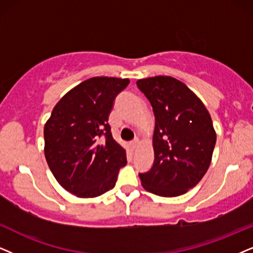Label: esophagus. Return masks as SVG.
Instances as JSON below:
<instances>
[{"label": "esophagus", "instance_id": "34e87169", "mask_svg": "<svg viewBox=\"0 0 253 253\" xmlns=\"http://www.w3.org/2000/svg\"><path fill=\"white\" fill-rule=\"evenodd\" d=\"M137 145H139V140L137 139H134L132 142H130V149L132 150H135L137 148Z\"/></svg>", "mask_w": 253, "mask_h": 253}]
</instances>
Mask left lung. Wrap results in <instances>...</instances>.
I'll list each match as a JSON object with an SVG mask.
<instances>
[{
  "label": "left lung",
  "instance_id": "left-lung-1",
  "mask_svg": "<svg viewBox=\"0 0 253 253\" xmlns=\"http://www.w3.org/2000/svg\"><path fill=\"white\" fill-rule=\"evenodd\" d=\"M137 88L153 107L154 162L139 172L143 188L164 197L187 193L202 180L216 145L209 112L187 85L168 76L140 79Z\"/></svg>",
  "mask_w": 253,
  "mask_h": 253
}]
</instances>
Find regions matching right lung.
<instances>
[{"instance_id":"1","label":"right lung","mask_w":253,"mask_h":253,"mask_svg":"<svg viewBox=\"0 0 253 253\" xmlns=\"http://www.w3.org/2000/svg\"><path fill=\"white\" fill-rule=\"evenodd\" d=\"M128 79L94 77L69 91L44 126V153L50 170L77 197H97L113 189L127 164L126 152L108 124L114 99Z\"/></svg>"}]
</instances>
